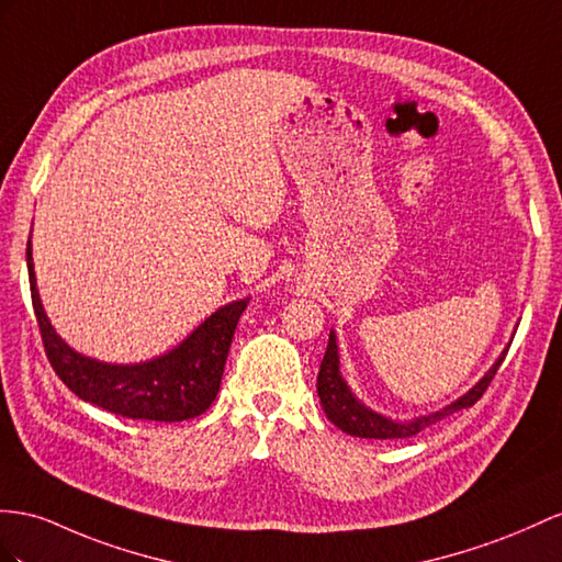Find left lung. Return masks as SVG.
Wrapping results in <instances>:
<instances>
[{
  "mask_svg": "<svg viewBox=\"0 0 562 562\" xmlns=\"http://www.w3.org/2000/svg\"><path fill=\"white\" fill-rule=\"evenodd\" d=\"M506 353L508 351H503V356L494 363V368L488 370L486 375L477 384H474L465 396H460L456 404L446 406L439 413H431V415H427V418L413 420V423H394V420L382 418V415H378V413L368 411L366 406H361L353 398L347 382H344L339 375L337 339H335V333H329L327 351L323 356L321 372H318V396H321V404L327 413V418L333 420L339 429L347 431V435L363 437V439H408V437L418 435V431L437 425L439 420L449 418V415H453L456 411L470 408L477 404L482 394L488 390V384H492V380L496 378V372L503 363V358H506Z\"/></svg>",
  "mask_w": 562,
  "mask_h": 562,
  "instance_id": "1",
  "label": "left lung"
}]
</instances>
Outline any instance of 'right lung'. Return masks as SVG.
I'll list each match as a JSON object with an SVG mask.
<instances>
[{
    "instance_id": "obj_1",
    "label": "right lung",
    "mask_w": 562,
    "mask_h": 562,
    "mask_svg": "<svg viewBox=\"0 0 562 562\" xmlns=\"http://www.w3.org/2000/svg\"><path fill=\"white\" fill-rule=\"evenodd\" d=\"M27 278L42 347L59 380L88 404L131 420L180 423L204 413L221 390L229 344L247 301H235L201 323L178 349L139 366H109L76 353L54 333L35 286L31 239Z\"/></svg>"
}]
</instances>
